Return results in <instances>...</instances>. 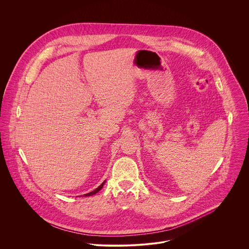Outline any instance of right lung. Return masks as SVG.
Here are the masks:
<instances>
[{"mask_svg":"<svg viewBox=\"0 0 249 249\" xmlns=\"http://www.w3.org/2000/svg\"><path fill=\"white\" fill-rule=\"evenodd\" d=\"M104 184H105V182L103 183V184H101L96 190H94L93 192H91V193H88V194H86V195H84L85 196H93V195H95V194H97L99 191H101L102 190V188L104 187Z\"/></svg>","mask_w":249,"mask_h":249,"instance_id":"right-lung-1","label":"right lung"}]
</instances>
